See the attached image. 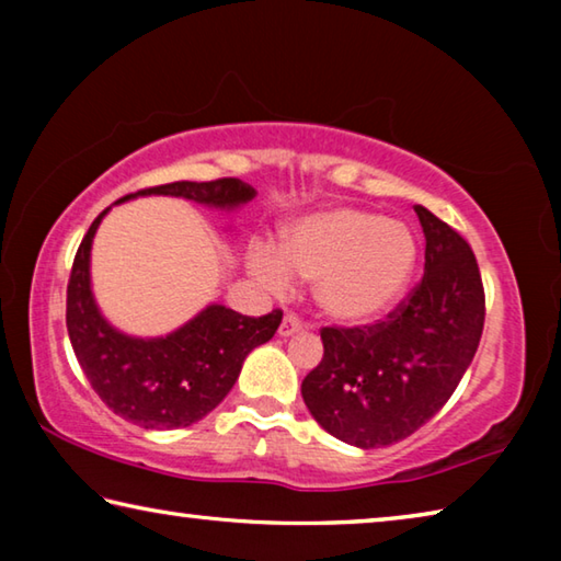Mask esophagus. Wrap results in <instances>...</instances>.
<instances>
[{
	"label": "esophagus",
	"instance_id": "esophagus-1",
	"mask_svg": "<svg viewBox=\"0 0 561 561\" xmlns=\"http://www.w3.org/2000/svg\"><path fill=\"white\" fill-rule=\"evenodd\" d=\"M304 329V321L297 317V314H289L282 319V327H279V334L282 336H291V334H297V331H301Z\"/></svg>",
	"mask_w": 561,
	"mask_h": 561
}]
</instances>
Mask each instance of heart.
Segmentation results:
<instances>
[{
	"label": "heart",
	"mask_w": 561,
	"mask_h": 561,
	"mask_svg": "<svg viewBox=\"0 0 561 561\" xmlns=\"http://www.w3.org/2000/svg\"><path fill=\"white\" fill-rule=\"evenodd\" d=\"M415 257V240L403 222L336 207L294 222L282 237V250L254 247L250 270L274 291H287L294 277L317 282L321 311L339 324L360 327L393 309Z\"/></svg>",
	"instance_id": "1"
}]
</instances>
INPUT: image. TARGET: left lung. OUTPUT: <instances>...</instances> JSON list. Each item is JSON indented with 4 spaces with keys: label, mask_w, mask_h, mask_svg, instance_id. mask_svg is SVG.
Here are the masks:
<instances>
[{
    "label": "left lung",
    "mask_w": 561,
    "mask_h": 561,
    "mask_svg": "<svg viewBox=\"0 0 561 561\" xmlns=\"http://www.w3.org/2000/svg\"><path fill=\"white\" fill-rule=\"evenodd\" d=\"M425 234V274L383 321L324 327V358L301 381L314 421L356 448H386L413 435L448 403L485 327L478 260L453 230L415 205Z\"/></svg>",
    "instance_id": "obj_1"
}]
</instances>
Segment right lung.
I'll return each mask as SVG.
<instances>
[{
  "instance_id": "right-lung-1",
  "label": "right lung",
  "mask_w": 561,
  "mask_h": 561,
  "mask_svg": "<svg viewBox=\"0 0 561 561\" xmlns=\"http://www.w3.org/2000/svg\"><path fill=\"white\" fill-rule=\"evenodd\" d=\"M136 195H175L203 205L237 207L252 201L254 187L237 178H217L210 183L180 180L138 190ZM130 197H121L118 203ZM106 213L108 207L83 234L66 287V329L73 354L93 391L116 415L148 431L187 428L230 393L247 354L279 329L282 309L264 317H244L213 304L168 336L121 334L101 317L91 294V242Z\"/></svg>"
}]
</instances>
